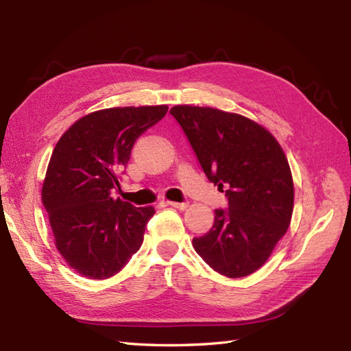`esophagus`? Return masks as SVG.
<instances>
[{
	"instance_id": "esophagus-1",
	"label": "esophagus",
	"mask_w": 351,
	"mask_h": 351,
	"mask_svg": "<svg viewBox=\"0 0 351 351\" xmlns=\"http://www.w3.org/2000/svg\"><path fill=\"white\" fill-rule=\"evenodd\" d=\"M167 205L173 206V208H176V210H181V211L187 210V206H189L187 202H167Z\"/></svg>"
}]
</instances>
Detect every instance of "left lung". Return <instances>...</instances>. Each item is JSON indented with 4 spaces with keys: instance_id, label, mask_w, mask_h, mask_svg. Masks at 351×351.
I'll use <instances>...</instances> for the list:
<instances>
[{
    "instance_id": "left-lung-1",
    "label": "left lung",
    "mask_w": 351,
    "mask_h": 351,
    "mask_svg": "<svg viewBox=\"0 0 351 351\" xmlns=\"http://www.w3.org/2000/svg\"><path fill=\"white\" fill-rule=\"evenodd\" d=\"M170 114L208 181L228 199V208L214 211L213 228L193 238L195 250L223 276H249L289 226L294 185L287 156L270 132L244 116L191 106H176Z\"/></svg>"
}]
</instances>
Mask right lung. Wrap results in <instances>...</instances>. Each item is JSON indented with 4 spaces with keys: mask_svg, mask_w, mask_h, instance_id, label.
Listing matches in <instances>:
<instances>
[{
    "mask_svg": "<svg viewBox=\"0 0 351 351\" xmlns=\"http://www.w3.org/2000/svg\"><path fill=\"white\" fill-rule=\"evenodd\" d=\"M167 106L107 108L81 117L54 147L42 189L56 245L73 270L88 279L119 273L136 253L155 210L137 208L111 193L131 149L158 123Z\"/></svg>",
    "mask_w": 351,
    "mask_h": 351,
    "instance_id": "add662e5",
    "label": "right lung"
}]
</instances>
